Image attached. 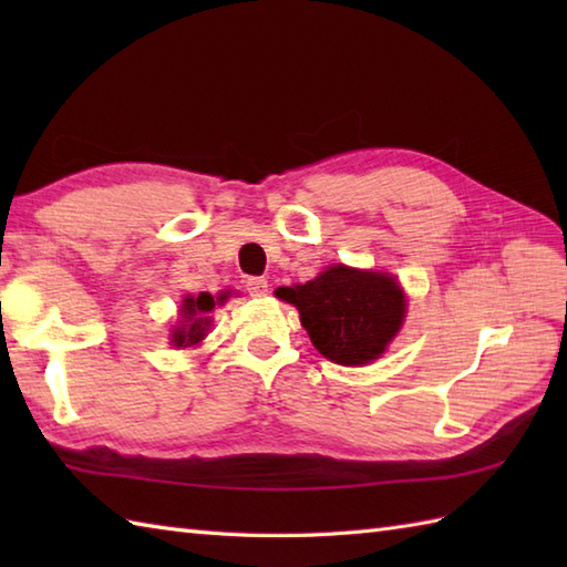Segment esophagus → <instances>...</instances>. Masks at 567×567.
<instances>
[{
    "instance_id": "obj_1",
    "label": "esophagus",
    "mask_w": 567,
    "mask_h": 567,
    "mask_svg": "<svg viewBox=\"0 0 567 567\" xmlns=\"http://www.w3.org/2000/svg\"><path fill=\"white\" fill-rule=\"evenodd\" d=\"M246 290L250 297H265L268 295V280L265 277H250L246 282Z\"/></svg>"
}]
</instances>
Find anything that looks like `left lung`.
Returning a JSON list of instances; mask_svg holds the SVG:
<instances>
[{
    "label": "left lung",
    "mask_w": 567,
    "mask_h": 567,
    "mask_svg": "<svg viewBox=\"0 0 567 567\" xmlns=\"http://www.w3.org/2000/svg\"><path fill=\"white\" fill-rule=\"evenodd\" d=\"M277 297L299 309V319L321 355L339 365L375 360L404 319V295L394 277L333 265L307 285L280 287Z\"/></svg>",
    "instance_id": "8db88e82"
}]
</instances>
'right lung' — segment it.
<instances>
[{
  "mask_svg": "<svg viewBox=\"0 0 567 567\" xmlns=\"http://www.w3.org/2000/svg\"><path fill=\"white\" fill-rule=\"evenodd\" d=\"M214 309V297L202 292L199 297H187L185 305H183V317L185 323L179 329H175L173 333V343L175 346H192V343H199L204 329H207L209 319L204 317L207 311Z\"/></svg>",
  "mask_w": 567,
  "mask_h": 567,
  "instance_id": "obj_1",
  "label": "right lung"
}]
</instances>
